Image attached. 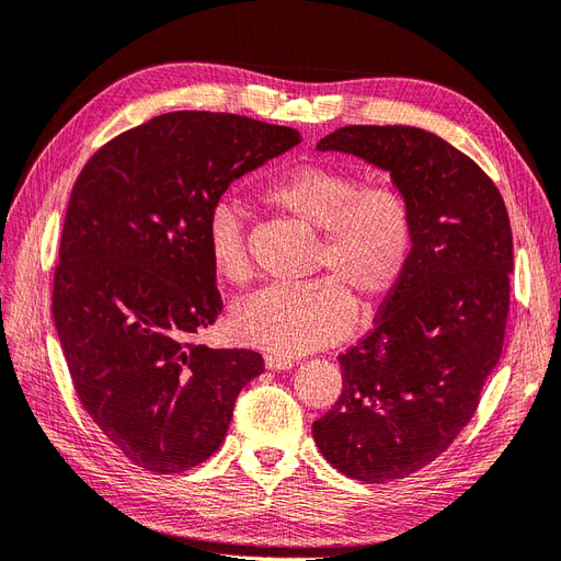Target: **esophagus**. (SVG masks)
<instances>
[{"label":"esophagus","mask_w":561,"mask_h":561,"mask_svg":"<svg viewBox=\"0 0 561 561\" xmlns=\"http://www.w3.org/2000/svg\"><path fill=\"white\" fill-rule=\"evenodd\" d=\"M264 366H266L268 370H287V368L295 366V362H293V358H289V356L266 354V356H264Z\"/></svg>","instance_id":"34e87169"}]
</instances>
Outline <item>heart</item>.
I'll return each instance as SVG.
<instances>
[{
    "label": "heart",
    "instance_id": "1",
    "mask_svg": "<svg viewBox=\"0 0 561 561\" xmlns=\"http://www.w3.org/2000/svg\"><path fill=\"white\" fill-rule=\"evenodd\" d=\"M262 199L320 230L316 268L329 276L264 287L243 301L230 322L239 343L287 356L331 345L352 327L350 297L362 310H373L405 276L414 251V211L398 186L362 184V174L341 165L299 163L276 176ZM205 245L222 283L249 280V243L234 205L211 211Z\"/></svg>",
    "mask_w": 561,
    "mask_h": 561
}]
</instances>
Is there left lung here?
Here are the masks:
<instances>
[{"instance_id":"left-lung-1","label":"left lung","mask_w":561,"mask_h":561,"mask_svg":"<svg viewBox=\"0 0 561 561\" xmlns=\"http://www.w3.org/2000/svg\"><path fill=\"white\" fill-rule=\"evenodd\" d=\"M320 151L389 170L410 197L414 251L373 331L339 356L343 391L316 423L322 456L350 479H405L474 416L508 318L513 237L495 182L414 126H343Z\"/></svg>"}]
</instances>
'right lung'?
I'll return each instance as SVG.
<instances>
[{
    "label": "right lung",
    "mask_w": 561,
    "mask_h": 561,
    "mask_svg": "<svg viewBox=\"0 0 561 561\" xmlns=\"http://www.w3.org/2000/svg\"><path fill=\"white\" fill-rule=\"evenodd\" d=\"M301 142L230 112H165L105 142L78 174L53 283V318L76 393L117 449L176 474L226 439L253 350L193 335L222 310L207 220L241 174Z\"/></svg>",
    "instance_id": "add662e5"
}]
</instances>
